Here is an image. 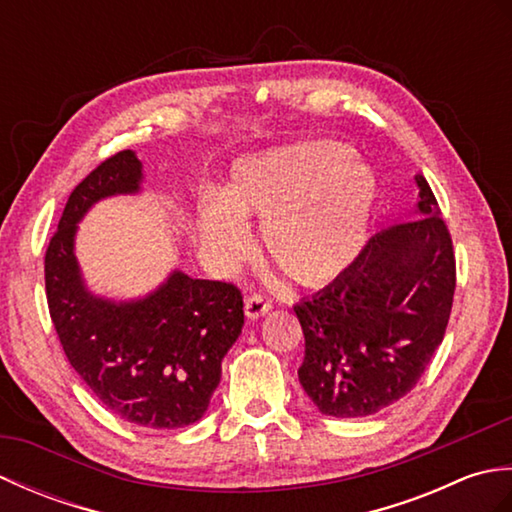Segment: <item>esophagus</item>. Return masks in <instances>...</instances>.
<instances>
[{
	"instance_id": "esophagus-1",
	"label": "esophagus",
	"mask_w": 512,
	"mask_h": 512,
	"mask_svg": "<svg viewBox=\"0 0 512 512\" xmlns=\"http://www.w3.org/2000/svg\"><path fill=\"white\" fill-rule=\"evenodd\" d=\"M270 310V301L268 299H264L262 295H250V297H246V301H244V312H246V317L248 319H259V317H264V314Z\"/></svg>"
}]
</instances>
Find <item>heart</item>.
I'll use <instances>...</instances> for the list:
<instances>
[{
    "instance_id": "heart-1",
    "label": "heart",
    "mask_w": 512,
    "mask_h": 512,
    "mask_svg": "<svg viewBox=\"0 0 512 512\" xmlns=\"http://www.w3.org/2000/svg\"><path fill=\"white\" fill-rule=\"evenodd\" d=\"M378 178L339 143H301L239 158L220 189H204L195 228L215 264L233 266L250 248L248 217H264L268 253L303 284L350 268L367 244Z\"/></svg>"
}]
</instances>
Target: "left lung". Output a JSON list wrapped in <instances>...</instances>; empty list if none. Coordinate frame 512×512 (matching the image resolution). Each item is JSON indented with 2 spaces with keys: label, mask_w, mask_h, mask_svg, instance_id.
Here are the masks:
<instances>
[{
  "label": "left lung",
  "mask_w": 512,
  "mask_h": 512,
  "mask_svg": "<svg viewBox=\"0 0 512 512\" xmlns=\"http://www.w3.org/2000/svg\"><path fill=\"white\" fill-rule=\"evenodd\" d=\"M369 239L356 262L295 312L306 336L299 383L323 416L365 418L416 387L447 330L455 259L433 191Z\"/></svg>",
  "instance_id": "obj_1"
}]
</instances>
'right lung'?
Returning <instances> with one entry per match:
<instances>
[{"instance_id":"1","label":"right lung","mask_w":512,"mask_h":512,"mask_svg":"<svg viewBox=\"0 0 512 512\" xmlns=\"http://www.w3.org/2000/svg\"><path fill=\"white\" fill-rule=\"evenodd\" d=\"M143 182V162L125 149L72 191L46 250L48 308L74 372L107 409L138 427L180 429L209 409L244 301L235 286L180 268L132 299L90 288L76 259L79 224L107 198L140 195Z\"/></svg>"}]
</instances>
